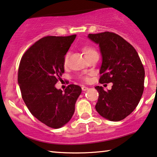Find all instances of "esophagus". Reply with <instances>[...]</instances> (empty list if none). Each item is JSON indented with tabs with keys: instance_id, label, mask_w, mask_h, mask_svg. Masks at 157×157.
Wrapping results in <instances>:
<instances>
[{
	"instance_id": "1",
	"label": "esophagus",
	"mask_w": 157,
	"mask_h": 157,
	"mask_svg": "<svg viewBox=\"0 0 157 157\" xmlns=\"http://www.w3.org/2000/svg\"><path fill=\"white\" fill-rule=\"evenodd\" d=\"M82 90L83 91H86V90H88V87H85V86H82Z\"/></svg>"
}]
</instances>
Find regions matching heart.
I'll return each mask as SVG.
<instances>
[{
    "label": "heart",
    "mask_w": 157,
    "mask_h": 157,
    "mask_svg": "<svg viewBox=\"0 0 157 157\" xmlns=\"http://www.w3.org/2000/svg\"><path fill=\"white\" fill-rule=\"evenodd\" d=\"M82 52H83V53L85 54L86 58H87L88 56H90L91 54L94 53V52H96L95 50H94L92 47H90V46H85V47L82 48ZM67 58H68V54H67L65 56V59H64V63H65V64H66V63H67ZM83 78L85 79H87V78Z\"/></svg>",
    "instance_id": "heart-1"
}]
</instances>
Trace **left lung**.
Here are the masks:
<instances>
[{"mask_svg": "<svg viewBox=\"0 0 157 157\" xmlns=\"http://www.w3.org/2000/svg\"><path fill=\"white\" fill-rule=\"evenodd\" d=\"M88 38L100 48L101 65L100 82L112 83L107 92H99L95 109L102 117L118 122L129 115L138 105L144 91V69L133 46L114 33L89 34Z\"/></svg>", "mask_w": 157, "mask_h": 157, "instance_id": "left-lung-1", "label": "left lung"}]
</instances>
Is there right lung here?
Returning <instances> with one entry per match:
<instances>
[{
    "label": "right lung",
    "instance_id": "obj_1",
    "mask_svg": "<svg viewBox=\"0 0 157 157\" xmlns=\"http://www.w3.org/2000/svg\"><path fill=\"white\" fill-rule=\"evenodd\" d=\"M75 37H44L25 52L20 63L17 83L24 102L35 118L54 129L71 120L82 92L75 85H68L64 92L56 87L65 72V56Z\"/></svg>",
    "mask_w": 157,
    "mask_h": 157
}]
</instances>
